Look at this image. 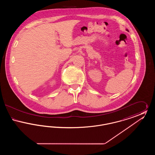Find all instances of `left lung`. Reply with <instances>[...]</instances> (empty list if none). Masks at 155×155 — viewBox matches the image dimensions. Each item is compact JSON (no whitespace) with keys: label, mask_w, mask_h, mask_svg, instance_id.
Listing matches in <instances>:
<instances>
[{"label":"left lung","mask_w":155,"mask_h":155,"mask_svg":"<svg viewBox=\"0 0 155 155\" xmlns=\"http://www.w3.org/2000/svg\"><path fill=\"white\" fill-rule=\"evenodd\" d=\"M126 31H128V30H127V29H126Z\"/></svg>","instance_id":"1"}]
</instances>
